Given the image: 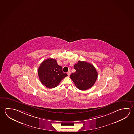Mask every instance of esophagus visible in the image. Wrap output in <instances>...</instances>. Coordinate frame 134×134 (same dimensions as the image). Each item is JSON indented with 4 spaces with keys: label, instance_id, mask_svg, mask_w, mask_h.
Wrapping results in <instances>:
<instances>
[{
    "label": "esophagus",
    "instance_id": "esophagus-1",
    "mask_svg": "<svg viewBox=\"0 0 134 134\" xmlns=\"http://www.w3.org/2000/svg\"><path fill=\"white\" fill-rule=\"evenodd\" d=\"M70 71H68V73H67V74H68V76H70Z\"/></svg>",
    "mask_w": 134,
    "mask_h": 134
}]
</instances>
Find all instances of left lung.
Segmentation results:
<instances>
[{"instance_id":"1","label":"left lung","mask_w":134,"mask_h":134,"mask_svg":"<svg viewBox=\"0 0 134 134\" xmlns=\"http://www.w3.org/2000/svg\"><path fill=\"white\" fill-rule=\"evenodd\" d=\"M74 68L76 71L71 74L70 77L78 89L87 90L94 85L97 78L98 73L92 64L78 61Z\"/></svg>"}]
</instances>
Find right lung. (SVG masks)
Returning a JSON list of instances; mask_svg holds the SVG:
<instances>
[{"label":"right lung","instance_id":"add662e5","mask_svg":"<svg viewBox=\"0 0 134 134\" xmlns=\"http://www.w3.org/2000/svg\"><path fill=\"white\" fill-rule=\"evenodd\" d=\"M38 73L41 83L49 88L56 87L68 76L63 73L62 67L58 65L56 59L51 58H48L41 63Z\"/></svg>","mask_w":134,"mask_h":134}]
</instances>
